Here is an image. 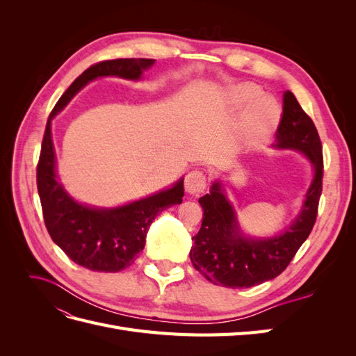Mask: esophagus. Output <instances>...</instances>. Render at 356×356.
<instances>
[{
    "label": "esophagus",
    "instance_id": "obj_1",
    "mask_svg": "<svg viewBox=\"0 0 356 356\" xmlns=\"http://www.w3.org/2000/svg\"><path fill=\"white\" fill-rule=\"evenodd\" d=\"M184 186L188 195H200L207 188V177L200 170H191L186 177Z\"/></svg>",
    "mask_w": 356,
    "mask_h": 356
}]
</instances>
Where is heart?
I'll use <instances>...</instances> for the list:
<instances>
[{"mask_svg": "<svg viewBox=\"0 0 356 356\" xmlns=\"http://www.w3.org/2000/svg\"><path fill=\"white\" fill-rule=\"evenodd\" d=\"M224 101L233 110H243L241 118V131L246 141L257 143L270 135L281 118V106L270 98L263 95L261 88L254 83H241L227 89Z\"/></svg>", "mask_w": 356, "mask_h": 356, "instance_id": "1", "label": "heart"}]
</instances>
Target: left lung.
<instances>
[{
    "mask_svg": "<svg viewBox=\"0 0 356 356\" xmlns=\"http://www.w3.org/2000/svg\"><path fill=\"white\" fill-rule=\"evenodd\" d=\"M275 147L297 149L314 165L315 177L303 208L284 233L267 239L246 238L239 229L232 203L220 182L215 181L209 195L199 199L203 208L202 227L193 236L195 245L190 251L196 270L215 285L250 288L275 279L288 267L314 229L324 175L322 144L316 126L289 90L284 93Z\"/></svg>",
    "mask_w": 356,
    "mask_h": 356,
    "instance_id": "left-lung-1",
    "label": "left lung"
}]
</instances>
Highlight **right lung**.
I'll return each mask as SVG.
<instances>
[{
  "instance_id": "obj_1",
  "label": "right lung",
  "mask_w": 356,
  "mask_h": 356,
  "mask_svg": "<svg viewBox=\"0 0 356 356\" xmlns=\"http://www.w3.org/2000/svg\"><path fill=\"white\" fill-rule=\"evenodd\" d=\"M154 59H113L95 63L60 96L50 113L37 165V188L42 217L50 238L74 263L93 272L115 273L131 266L144 250L145 236L156 215L182 202L184 179L153 196L118 208H93L75 202L56 178V159L51 141V118L89 81L117 75L139 80Z\"/></svg>"
}]
</instances>
